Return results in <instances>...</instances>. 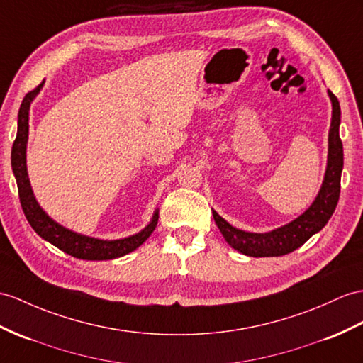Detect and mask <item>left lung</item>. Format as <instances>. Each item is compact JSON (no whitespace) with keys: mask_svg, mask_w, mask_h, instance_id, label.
Wrapping results in <instances>:
<instances>
[{"mask_svg":"<svg viewBox=\"0 0 363 363\" xmlns=\"http://www.w3.org/2000/svg\"><path fill=\"white\" fill-rule=\"evenodd\" d=\"M328 94L333 103V118L328 137V167H326L319 196L302 216L285 226L264 234L240 231L229 225L216 211H212L220 233L234 250L250 255V257H279V255H285L297 250L309 237L319 233L328 223L339 201L343 167V146L339 135L340 104L337 96L331 91H328Z\"/></svg>","mask_w":363,"mask_h":363,"instance_id":"8db88e82","label":"left lung"}]
</instances>
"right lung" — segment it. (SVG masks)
Instances as JSON below:
<instances>
[{"instance_id":"1","label":"right lung","mask_w":363,"mask_h":363,"mask_svg":"<svg viewBox=\"0 0 363 363\" xmlns=\"http://www.w3.org/2000/svg\"><path fill=\"white\" fill-rule=\"evenodd\" d=\"M43 83H40L33 91L26 94L18 112V132L12 146V169L18 184L20 203L26 218L29 225L33 228L44 240H48L58 250L83 260H111L121 257L137 250L141 243L147 240V237L152 234L158 223V212L152 217V222L149 223L143 231L130 235L121 240H99V238L86 237L69 231V229L55 223L46 212H44L33 197V192L29 183L28 167H26V145H28L29 135V106L41 89Z\"/></svg>"}]
</instances>
